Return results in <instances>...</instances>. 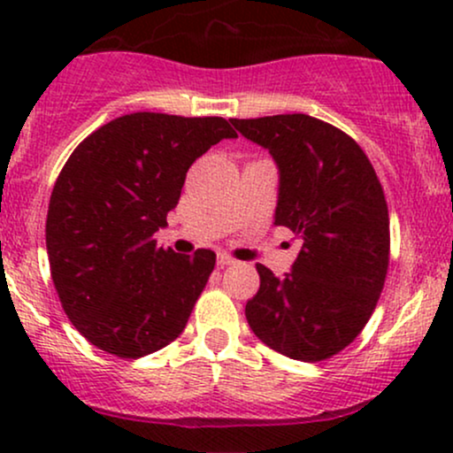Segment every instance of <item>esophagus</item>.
Wrapping results in <instances>:
<instances>
[{"mask_svg": "<svg viewBox=\"0 0 453 453\" xmlns=\"http://www.w3.org/2000/svg\"><path fill=\"white\" fill-rule=\"evenodd\" d=\"M217 264H219L221 268L234 266V264H236V259H234L232 256H227V253H219V256H217Z\"/></svg>", "mask_w": 453, "mask_h": 453, "instance_id": "34e87169", "label": "esophagus"}]
</instances>
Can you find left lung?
Masks as SVG:
<instances>
[{
  "mask_svg": "<svg viewBox=\"0 0 453 453\" xmlns=\"http://www.w3.org/2000/svg\"><path fill=\"white\" fill-rule=\"evenodd\" d=\"M279 165L274 226L303 241L283 279L257 264L259 289L244 306L270 349L300 362L336 356L375 311L389 264V215L366 153L309 114L232 119Z\"/></svg>",
  "mask_w": 453,
  "mask_h": 453,
  "instance_id": "obj_1",
  "label": "left lung"
}]
</instances>
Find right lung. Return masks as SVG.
<instances>
[{
  "label": "right lung",
  "instance_id": "add662e5",
  "mask_svg": "<svg viewBox=\"0 0 453 453\" xmlns=\"http://www.w3.org/2000/svg\"><path fill=\"white\" fill-rule=\"evenodd\" d=\"M223 138L221 117L132 112L87 136L46 215L50 277L67 319L97 349L142 357L185 330L217 256L157 247L187 170Z\"/></svg>",
  "mask_w": 453,
  "mask_h": 453
}]
</instances>
